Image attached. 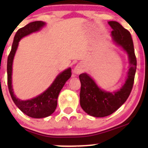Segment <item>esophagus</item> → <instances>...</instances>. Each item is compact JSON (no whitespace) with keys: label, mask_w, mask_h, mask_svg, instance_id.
Listing matches in <instances>:
<instances>
[{"label":"esophagus","mask_w":148,"mask_h":148,"mask_svg":"<svg viewBox=\"0 0 148 148\" xmlns=\"http://www.w3.org/2000/svg\"><path fill=\"white\" fill-rule=\"evenodd\" d=\"M84 71V68H83V66L81 64H77L75 67H74V70H73V73H74L75 75H78V74H81V72H83Z\"/></svg>","instance_id":"esophagus-1"}]
</instances>
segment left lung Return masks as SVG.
<instances>
[{
	"instance_id": "1",
	"label": "left lung",
	"mask_w": 148,
	"mask_h": 148,
	"mask_svg": "<svg viewBox=\"0 0 148 148\" xmlns=\"http://www.w3.org/2000/svg\"><path fill=\"white\" fill-rule=\"evenodd\" d=\"M108 23L113 29L111 37L113 42L123 48L128 55L130 67L125 84L120 90L115 92L101 89L86 73L80 74V105L86 113L96 118L112 114L126 101L132 90L136 70V58L130 33L118 22L111 21Z\"/></svg>"
}]
</instances>
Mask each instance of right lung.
Segmentation results:
<instances>
[{
	"label": "right lung",
	"mask_w": 148,
	"mask_h": 148,
	"mask_svg": "<svg viewBox=\"0 0 148 148\" xmlns=\"http://www.w3.org/2000/svg\"><path fill=\"white\" fill-rule=\"evenodd\" d=\"M46 25L44 21H38L28 23L16 32L14 37L11 51L8 58L7 72L8 85L9 91L14 103L21 111L28 116L33 118H43L51 115L55 111L57 106V100L59 93L67 81L72 76L70 67L64 69L56 76L53 82L45 92L35 97L28 100H21L14 94L12 88V64L14 58L17 50L18 42L23 37L39 31Z\"/></svg>",
	"instance_id": "right-lung-1"
}]
</instances>
